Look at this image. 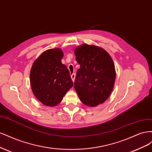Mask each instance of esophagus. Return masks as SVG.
I'll use <instances>...</instances> for the list:
<instances>
[{"label":"esophagus","mask_w":152,"mask_h":152,"mask_svg":"<svg viewBox=\"0 0 152 152\" xmlns=\"http://www.w3.org/2000/svg\"><path fill=\"white\" fill-rule=\"evenodd\" d=\"M75 76H76V75L75 74V73H72V74L71 75V79L72 80V81L74 82L75 81Z\"/></svg>","instance_id":"esophagus-1"}]
</instances>
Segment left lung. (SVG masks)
<instances>
[{"label":"left lung","instance_id":"8db88e82","mask_svg":"<svg viewBox=\"0 0 152 152\" xmlns=\"http://www.w3.org/2000/svg\"><path fill=\"white\" fill-rule=\"evenodd\" d=\"M75 53L80 65L75 81L80 100L90 107L102 104L114 88L116 73L112 58L104 48L87 44L76 47Z\"/></svg>","mask_w":152,"mask_h":152}]
</instances>
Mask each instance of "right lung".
Instances as JSON below:
<instances>
[{"label": "right lung", "instance_id": "add662e5", "mask_svg": "<svg viewBox=\"0 0 152 152\" xmlns=\"http://www.w3.org/2000/svg\"><path fill=\"white\" fill-rule=\"evenodd\" d=\"M63 56L58 48L47 50L37 58L31 68L32 91L46 106L58 105L73 86L69 70L61 62Z\"/></svg>", "mask_w": 152, "mask_h": 152}]
</instances>
